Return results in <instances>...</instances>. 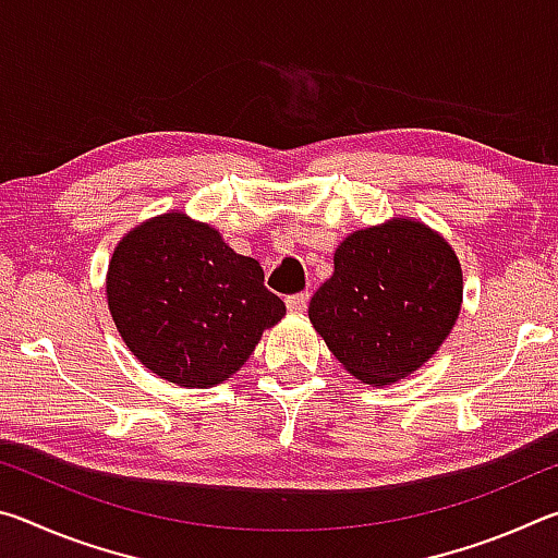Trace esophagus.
I'll return each instance as SVG.
<instances>
[{"label": "esophagus", "instance_id": "esophagus-1", "mask_svg": "<svg viewBox=\"0 0 558 558\" xmlns=\"http://www.w3.org/2000/svg\"><path fill=\"white\" fill-rule=\"evenodd\" d=\"M307 300H310L307 292H298V295H290V298L286 300V305H288L290 313H305V310H307Z\"/></svg>", "mask_w": 558, "mask_h": 558}]
</instances>
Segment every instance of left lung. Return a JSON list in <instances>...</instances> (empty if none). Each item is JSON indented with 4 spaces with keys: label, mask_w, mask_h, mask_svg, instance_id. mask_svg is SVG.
Masks as SVG:
<instances>
[{
    "label": "left lung",
    "mask_w": 558,
    "mask_h": 558,
    "mask_svg": "<svg viewBox=\"0 0 558 558\" xmlns=\"http://www.w3.org/2000/svg\"><path fill=\"white\" fill-rule=\"evenodd\" d=\"M460 305L462 268L450 243L418 219L393 216L337 245L310 323L354 379L386 386L438 352Z\"/></svg>",
    "instance_id": "1"
}]
</instances>
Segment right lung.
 <instances>
[{"label": "right lung", "mask_w": 558, "mask_h": 558, "mask_svg": "<svg viewBox=\"0 0 558 558\" xmlns=\"http://www.w3.org/2000/svg\"><path fill=\"white\" fill-rule=\"evenodd\" d=\"M108 310L140 364L186 389H209L245 364L286 305L209 223L184 211L122 235L106 278Z\"/></svg>", "instance_id": "add662e5"}]
</instances>
